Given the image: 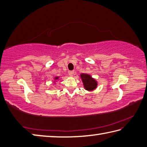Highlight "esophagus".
<instances>
[{
	"label": "esophagus",
	"instance_id": "esophagus-1",
	"mask_svg": "<svg viewBox=\"0 0 147 147\" xmlns=\"http://www.w3.org/2000/svg\"><path fill=\"white\" fill-rule=\"evenodd\" d=\"M74 74V71H69V75L70 76H73Z\"/></svg>",
	"mask_w": 147,
	"mask_h": 147
}]
</instances>
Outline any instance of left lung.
<instances>
[{"label":"left lung","instance_id":"left-lung-1","mask_svg":"<svg viewBox=\"0 0 147 147\" xmlns=\"http://www.w3.org/2000/svg\"><path fill=\"white\" fill-rule=\"evenodd\" d=\"M80 78L82 81L83 87L86 90L93 91L97 87V82L90 74L82 73L80 74Z\"/></svg>","mask_w":147,"mask_h":147}]
</instances>
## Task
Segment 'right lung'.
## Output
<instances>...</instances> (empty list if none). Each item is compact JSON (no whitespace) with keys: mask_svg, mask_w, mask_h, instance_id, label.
I'll return each instance as SVG.
<instances>
[{"mask_svg":"<svg viewBox=\"0 0 147 147\" xmlns=\"http://www.w3.org/2000/svg\"><path fill=\"white\" fill-rule=\"evenodd\" d=\"M57 80H59V76H55V77L54 78H53V83H54V84H55Z\"/></svg>","mask_w":147,"mask_h":147,"instance_id":"add662e5","label":"right lung"}]
</instances>
